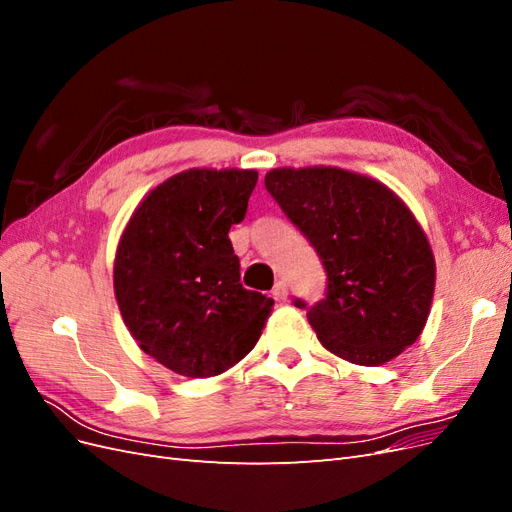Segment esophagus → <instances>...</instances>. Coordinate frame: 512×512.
I'll return each mask as SVG.
<instances>
[{"mask_svg":"<svg viewBox=\"0 0 512 512\" xmlns=\"http://www.w3.org/2000/svg\"><path fill=\"white\" fill-rule=\"evenodd\" d=\"M271 294H273V299H277V301H286V297H288L286 282H275Z\"/></svg>","mask_w":512,"mask_h":512,"instance_id":"1","label":"esophagus"}]
</instances>
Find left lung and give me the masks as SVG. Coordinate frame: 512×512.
I'll list each match as a JSON object with an SVG mask.
<instances>
[{"label":"left lung","mask_w":512,"mask_h":512,"mask_svg":"<svg viewBox=\"0 0 512 512\" xmlns=\"http://www.w3.org/2000/svg\"><path fill=\"white\" fill-rule=\"evenodd\" d=\"M265 185L327 271V297L307 312L320 344L367 367L412 346L431 312L436 258L404 200L337 166L273 168Z\"/></svg>","instance_id":"left-lung-1"}]
</instances>
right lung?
<instances>
[{
  "label": "right lung",
  "instance_id": "add662e5",
  "mask_svg": "<svg viewBox=\"0 0 512 512\" xmlns=\"http://www.w3.org/2000/svg\"><path fill=\"white\" fill-rule=\"evenodd\" d=\"M258 173L190 168L153 188L123 228L113 286L145 354L185 378L220 376L250 352L273 299L245 290L228 230Z\"/></svg>",
  "mask_w": 512,
  "mask_h": 512
}]
</instances>
